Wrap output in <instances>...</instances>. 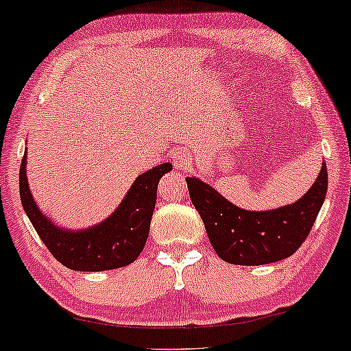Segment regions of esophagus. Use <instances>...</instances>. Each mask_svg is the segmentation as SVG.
<instances>
[{"instance_id": "34e87169", "label": "esophagus", "mask_w": 351, "mask_h": 351, "mask_svg": "<svg viewBox=\"0 0 351 351\" xmlns=\"http://www.w3.org/2000/svg\"><path fill=\"white\" fill-rule=\"evenodd\" d=\"M173 163H175V168H178V170H188L193 163L191 155L186 152H176L173 155Z\"/></svg>"}]
</instances>
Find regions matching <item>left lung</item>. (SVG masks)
I'll use <instances>...</instances> for the list:
<instances>
[{"label":"left lung","instance_id":"left-lung-1","mask_svg":"<svg viewBox=\"0 0 351 351\" xmlns=\"http://www.w3.org/2000/svg\"><path fill=\"white\" fill-rule=\"evenodd\" d=\"M186 183L217 256L229 264L263 265L291 257L307 239L327 195L328 173L324 162L300 199L267 211L236 206L196 176H188Z\"/></svg>","mask_w":351,"mask_h":351}]
</instances>
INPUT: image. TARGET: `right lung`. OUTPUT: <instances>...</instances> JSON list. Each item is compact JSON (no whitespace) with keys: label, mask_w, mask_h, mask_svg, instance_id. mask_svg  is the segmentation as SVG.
<instances>
[{"label":"right lung","mask_w":351,"mask_h":351,"mask_svg":"<svg viewBox=\"0 0 351 351\" xmlns=\"http://www.w3.org/2000/svg\"><path fill=\"white\" fill-rule=\"evenodd\" d=\"M27 150L19 168V195L31 224L46 247L60 264L72 271L99 272L125 267L143 251L150 232L156 203V188L171 163H162L138 175L127 195L110 216L84 229L59 226L47 217L34 201L26 175Z\"/></svg>","instance_id":"right-lung-1"}]
</instances>
